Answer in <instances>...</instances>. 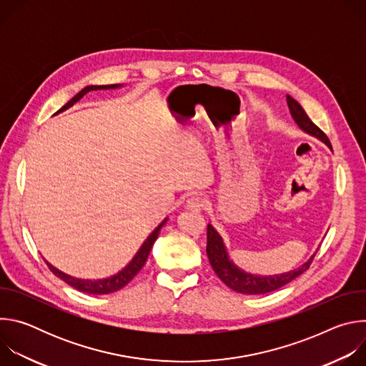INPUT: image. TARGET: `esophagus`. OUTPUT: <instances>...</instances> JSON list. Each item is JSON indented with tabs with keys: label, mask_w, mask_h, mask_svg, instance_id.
<instances>
[{
	"label": "esophagus",
	"mask_w": 366,
	"mask_h": 366,
	"mask_svg": "<svg viewBox=\"0 0 366 366\" xmlns=\"http://www.w3.org/2000/svg\"><path fill=\"white\" fill-rule=\"evenodd\" d=\"M204 205H205V199L202 197H199V195H192L185 202V207L188 208V210H191V212H199V210H202Z\"/></svg>",
	"instance_id": "obj_1"
}]
</instances>
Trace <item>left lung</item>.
I'll return each instance as SVG.
<instances>
[{
	"label": "left lung",
	"instance_id": "8db88e82",
	"mask_svg": "<svg viewBox=\"0 0 366 366\" xmlns=\"http://www.w3.org/2000/svg\"><path fill=\"white\" fill-rule=\"evenodd\" d=\"M287 104H288L290 113H291L294 122L297 123V126L302 132L317 137L319 140H322L332 149L329 137L310 120V117L307 116L304 109L298 104V101H295L292 97L287 95ZM207 256H208V260H210L214 272L217 274V277L230 290L240 292V294L254 295V294H267V292L275 291V290L284 287L285 284L291 282L297 277H300L302 272H305L310 268V264L312 262V257L316 256V253L312 254L301 267H298L290 272H284V274H278V275H268V277L249 274V272H244L243 269L237 268L233 264V260H230V257H229V253L226 250L222 236L217 233V230L212 224H208L207 226Z\"/></svg>",
	"mask_w": 366,
	"mask_h": 366
}]
</instances>
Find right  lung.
<instances>
[{
  "label": "right lung",
  "mask_w": 366,
  "mask_h": 366,
  "mask_svg": "<svg viewBox=\"0 0 366 366\" xmlns=\"http://www.w3.org/2000/svg\"><path fill=\"white\" fill-rule=\"evenodd\" d=\"M122 85L119 84H114V85H89V86H85L82 91H79L71 101H68L65 106L56 113L59 114L61 112H65L68 110L69 107H72L76 101H79L86 92L89 91H97V89H113V88H119ZM168 222V219H165L158 227H156L149 236L147 239L143 242V244L140 246V249L137 250V253L134 254V257L130 260V262L127 264V267H124L122 271H119L116 275H112L109 278H102V280H81V278H75V277H71L62 271H59L58 268H55L54 265H50L47 260L46 264L49 267V269L54 272L56 277H59L64 282H66L68 285L74 287L75 290L81 291V292H86V294H95V295H101V294H112V292H116L119 290H122L123 287H126L136 275L137 272L143 268V265L146 264L147 260V256L152 250V246L154 243V240L158 239L159 236V232L161 229L164 227V224Z\"/></svg>",
  "instance_id": "obj_1"
}]
</instances>
